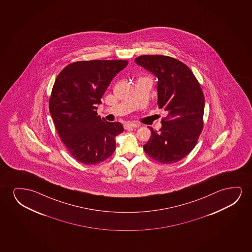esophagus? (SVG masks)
I'll use <instances>...</instances> for the list:
<instances>
[{"instance_id": "obj_1", "label": "esophagus", "mask_w": 252, "mask_h": 252, "mask_svg": "<svg viewBox=\"0 0 252 252\" xmlns=\"http://www.w3.org/2000/svg\"><path fill=\"white\" fill-rule=\"evenodd\" d=\"M138 126L135 124V123H130V122H128V123H126L124 126L125 129H126V130H130V129H132V128L137 127Z\"/></svg>"}]
</instances>
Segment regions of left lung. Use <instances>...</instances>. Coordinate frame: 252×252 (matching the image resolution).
Masks as SVG:
<instances>
[{"label":"left lung","instance_id":"obj_1","mask_svg":"<svg viewBox=\"0 0 252 252\" xmlns=\"http://www.w3.org/2000/svg\"><path fill=\"white\" fill-rule=\"evenodd\" d=\"M135 63L158 78V104L167 112L160 131L149 127L152 135L144 150L158 162H178L194 148L203 128L200 84L188 66L168 56H139Z\"/></svg>","mask_w":252,"mask_h":252}]
</instances>
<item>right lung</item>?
Instances as JSON below:
<instances>
[{
	"mask_svg": "<svg viewBox=\"0 0 252 252\" xmlns=\"http://www.w3.org/2000/svg\"><path fill=\"white\" fill-rule=\"evenodd\" d=\"M125 60L79 61L66 66L56 79L49 109L59 137L69 153L84 164L108 158L116 147V136L124 131L120 122L97 115L100 99Z\"/></svg>",
	"mask_w": 252,
	"mask_h": 252,
	"instance_id": "obj_1",
	"label": "right lung"
}]
</instances>
